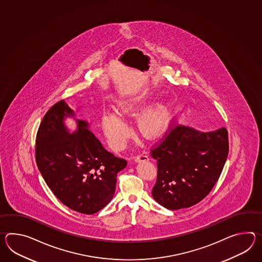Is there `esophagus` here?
<instances>
[{
	"label": "esophagus",
	"instance_id": "34e87169",
	"mask_svg": "<svg viewBox=\"0 0 262 262\" xmlns=\"http://www.w3.org/2000/svg\"><path fill=\"white\" fill-rule=\"evenodd\" d=\"M147 160H148V158L145 155V153L140 154L139 156H136V157L134 158V162H135V163L145 162V161H147Z\"/></svg>",
	"mask_w": 262,
	"mask_h": 262
}]
</instances>
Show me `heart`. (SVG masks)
Returning a JSON list of instances; mask_svg holds the SVG:
<instances>
[{
	"label": "heart",
	"instance_id": "obj_1",
	"mask_svg": "<svg viewBox=\"0 0 262 262\" xmlns=\"http://www.w3.org/2000/svg\"><path fill=\"white\" fill-rule=\"evenodd\" d=\"M140 104L134 99L118 100L116 110L106 109L101 116V125L111 147L120 150L126 145L129 136L127 123L122 117H130L139 109ZM167 117V112L162 104H157L144 112L137 119V127L141 134L153 139L163 128Z\"/></svg>",
	"mask_w": 262,
	"mask_h": 262
}]
</instances>
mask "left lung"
Masks as SVG:
<instances>
[{
    "label": "left lung",
    "mask_w": 262,
    "mask_h": 262,
    "mask_svg": "<svg viewBox=\"0 0 262 262\" xmlns=\"http://www.w3.org/2000/svg\"><path fill=\"white\" fill-rule=\"evenodd\" d=\"M228 154L227 128L200 132L178 126L152 149L158 177L152 196L171 210L189 208L215 185Z\"/></svg>",
    "instance_id": "obj_1"
}]
</instances>
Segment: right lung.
<instances>
[{
	"mask_svg": "<svg viewBox=\"0 0 262 262\" xmlns=\"http://www.w3.org/2000/svg\"><path fill=\"white\" fill-rule=\"evenodd\" d=\"M67 118L76 120L75 132L66 127ZM89 127L63 99L47 112L35 140V161L47 185L62 203L83 214L109 204L117 174L127 166L126 160L105 149Z\"/></svg>",
	"mask_w": 262,
	"mask_h": 262,
	"instance_id": "right-lung-1",
	"label": "right lung"
}]
</instances>
